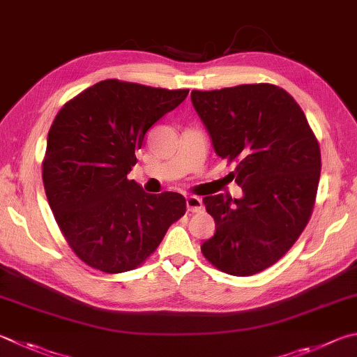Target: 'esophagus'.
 <instances>
[{
	"label": "esophagus",
	"mask_w": 357,
	"mask_h": 357,
	"mask_svg": "<svg viewBox=\"0 0 357 357\" xmlns=\"http://www.w3.org/2000/svg\"><path fill=\"white\" fill-rule=\"evenodd\" d=\"M185 206H187V211L189 212H199L203 211V199H201L199 197H195V195H190L185 198Z\"/></svg>",
	"instance_id": "1"
}]
</instances>
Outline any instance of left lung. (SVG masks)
<instances>
[{
	"mask_svg": "<svg viewBox=\"0 0 357 357\" xmlns=\"http://www.w3.org/2000/svg\"><path fill=\"white\" fill-rule=\"evenodd\" d=\"M192 102L243 198H203L215 234L201 245L213 267L251 276L291 248L312 215L321 154L306 115L273 84L192 90Z\"/></svg>",
	"mask_w": 357,
	"mask_h": 357,
	"instance_id": "8db88e82",
	"label": "left lung"
}]
</instances>
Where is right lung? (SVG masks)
<instances>
[{
	"instance_id": "add662e5",
	"label": "right lung",
	"mask_w": 357,
	"mask_h": 357,
	"mask_svg": "<svg viewBox=\"0 0 357 357\" xmlns=\"http://www.w3.org/2000/svg\"><path fill=\"white\" fill-rule=\"evenodd\" d=\"M189 95L106 79L62 106L50 128L42 178L51 211L84 264L115 275L137 268L185 213L176 192L151 195L128 179L154 123Z\"/></svg>"
}]
</instances>
